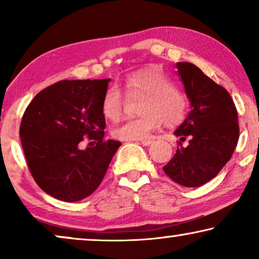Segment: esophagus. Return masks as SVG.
<instances>
[{
    "label": "esophagus",
    "mask_w": 259,
    "mask_h": 259,
    "mask_svg": "<svg viewBox=\"0 0 259 259\" xmlns=\"http://www.w3.org/2000/svg\"><path fill=\"white\" fill-rule=\"evenodd\" d=\"M138 143H140L141 145H144V146H148V145L152 144V140H150V139H147V140H139V141H138Z\"/></svg>",
    "instance_id": "1"
}]
</instances>
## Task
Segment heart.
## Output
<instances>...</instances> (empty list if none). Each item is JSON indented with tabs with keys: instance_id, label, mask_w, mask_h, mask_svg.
Segmentation results:
<instances>
[{
	"instance_id": "heart-1",
	"label": "heart",
	"mask_w": 259,
	"mask_h": 259,
	"mask_svg": "<svg viewBox=\"0 0 259 259\" xmlns=\"http://www.w3.org/2000/svg\"><path fill=\"white\" fill-rule=\"evenodd\" d=\"M121 90L115 84L108 87L101 102L106 119L120 120L128 100L141 102L143 116L130 119L113 130V137L120 140L146 139L161 125L175 126L185 118L187 112L186 94L176 87L171 77L158 69L137 70L122 80Z\"/></svg>"
}]
</instances>
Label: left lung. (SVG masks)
<instances>
[{
  "instance_id": "1",
  "label": "left lung",
  "mask_w": 259,
  "mask_h": 259,
  "mask_svg": "<svg viewBox=\"0 0 259 259\" xmlns=\"http://www.w3.org/2000/svg\"><path fill=\"white\" fill-rule=\"evenodd\" d=\"M191 111L175 134L186 147L162 169L179 185L198 187L218 175L231 159L239 138L238 114L228 91L190 62L177 63ZM182 145V144H180Z\"/></svg>"
}]
</instances>
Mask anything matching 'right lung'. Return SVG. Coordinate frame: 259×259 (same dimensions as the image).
I'll return each instance as SVG.
<instances>
[{"mask_svg":"<svg viewBox=\"0 0 259 259\" xmlns=\"http://www.w3.org/2000/svg\"><path fill=\"white\" fill-rule=\"evenodd\" d=\"M109 81H59L37 93L24 112L20 138L28 167L56 199L73 203L93 193L121 145L104 140L101 102ZM84 140L94 146L82 150Z\"/></svg>","mask_w":259,"mask_h":259,"instance_id":"1","label":"right lung"}]
</instances>
